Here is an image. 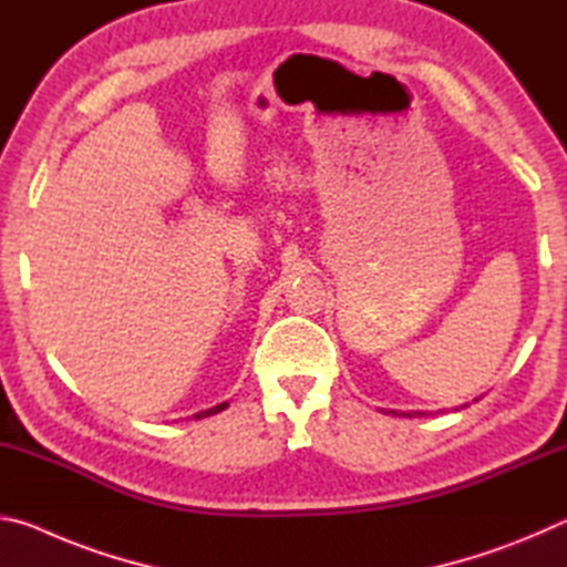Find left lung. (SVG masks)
Segmentation results:
<instances>
[{"label":"left lung","mask_w":567,"mask_h":567,"mask_svg":"<svg viewBox=\"0 0 567 567\" xmlns=\"http://www.w3.org/2000/svg\"><path fill=\"white\" fill-rule=\"evenodd\" d=\"M477 400V398H475ZM390 412V415H408V417H415V415H422V412L420 410H415V412H398V410H388Z\"/></svg>","instance_id":"obj_1"}]
</instances>
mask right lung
Returning <instances> with one entry per match:
<instances>
[{
    "label": "right lung",
    "mask_w": 567,
    "mask_h": 567,
    "mask_svg": "<svg viewBox=\"0 0 567 567\" xmlns=\"http://www.w3.org/2000/svg\"><path fill=\"white\" fill-rule=\"evenodd\" d=\"M227 405H229V402H219V405H215V408H209V410L197 412L195 420H203V417H209V415H217V412H223Z\"/></svg>",
    "instance_id": "add662e5"
}]
</instances>
